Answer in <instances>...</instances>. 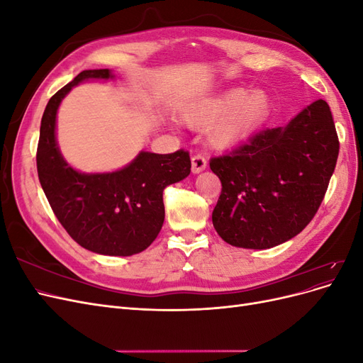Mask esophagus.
Masks as SVG:
<instances>
[{"label":"esophagus","instance_id":"obj_1","mask_svg":"<svg viewBox=\"0 0 363 363\" xmlns=\"http://www.w3.org/2000/svg\"><path fill=\"white\" fill-rule=\"evenodd\" d=\"M207 167V159L203 155H195L192 156V172L199 174L204 171Z\"/></svg>","mask_w":363,"mask_h":363}]
</instances>
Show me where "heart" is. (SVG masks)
Instances as JSON below:
<instances>
[{
	"label": "heart",
	"instance_id": "1",
	"mask_svg": "<svg viewBox=\"0 0 363 363\" xmlns=\"http://www.w3.org/2000/svg\"><path fill=\"white\" fill-rule=\"evenodd\" d=\"M272 101L265 91L251 92L233 87L215 96L199 98L186 106L183 118L192 127H208L212 145L228 148L244 140L263 125L271 115Z\"/></svg>",
	"mask_w": 363,
	"mask_h": 363
}]
</instances>
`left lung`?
Listing matches in <instances>:
<instances>
[{"mask_svg":"<svg viewBox=\"0 0 363 363\" xmlns=\"http://www.w3.org/2000/svg\"><path fill=\"white\" fill-rule=\"evenodd\" d=\"M339 155L330 107L307 106L286 127L267 128L212 157L221 180L213 227L227 244L263 250L298 235L320 208Z\"/></svg>","mask_w":363,"mask_h":363,"instance_id":"left-lung-1","label":"left lung"}]
</instances>
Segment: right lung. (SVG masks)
I'll return each instance as SVG.
<instances>
[{
    "label": "right lung",
    "instance_id": "add662e5",
    "mask_svg": "<svg viewBox=\"0 0 363 363\" xmlns=\"http://www.w3.org/2000/svg\"><path fill=\"white\" fill-rule=\"evenodd\" d=\"M113 79L108 69H87L54 94L40 121L38 175L59 223L83 248L106 256H131L151 245L164 219L163 191L191 172L189 152L142 151L125 168L83 174L71 168L56 142L60 101L75 84Z\"/></svg>",
    "mask_w": 363,
    "mask_h": 363
}]
</instances>
